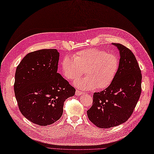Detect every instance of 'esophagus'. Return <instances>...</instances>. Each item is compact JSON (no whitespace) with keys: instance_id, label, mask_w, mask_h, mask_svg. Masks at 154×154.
Listing matches in <instances>:
<instances>
[{"instance_id":"1","label":"esophagus","mask_w":154,"mask_h":154,"mask_svg":"<svg viewBox=\"0 0 154 154\" xmlns=\"http://www.w3.org/2000/svg\"><path fill=\"white\" fill-rule=\"evenodd\" d=\"M83 93H82V92H81V91H79V90H76V91H75V95L76 96H81V95H82Z\"/></svg>"}]
</instances>
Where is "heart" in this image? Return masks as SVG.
Listing matches in <instances>:
<instances>
[{"instance_id":"obj_1","label":"heart","mask_w":154,"mask_h":154,"mask_svg":"<svg viewBox=\"0 0 154 154\" xmlns=\"http://www.w3.org/2000/svg\"><path fill=\"white\" fill-rule=\"evenodd\" d=\"M119 66L116 54L94 48L79 51L73 58L65 56L61 62L62 73L68 80L78 78L85 70L86 76L74 82L75 86L81 90L108 88L114 80Z\"/></svg>"}]
</instances>
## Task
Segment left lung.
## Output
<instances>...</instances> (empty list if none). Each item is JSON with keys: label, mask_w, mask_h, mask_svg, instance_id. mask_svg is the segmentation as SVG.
Here are the masks:
<instances>
[{"label": "left lung", "mask_w": 154, "mask_h": 154, "mask_svg": "<svg viewBox=\"0 0 154 154\" xmlns=\"http://www.w3.org/2000/svg\"><path fill=\"white\" fill-rule=\"evenodd\" d=\"M119 51L117 75L110 86L93 94V105L87 111L91 122L100 128H110L128 121L141 92V73L134 54L121 44L112 43Z\"/></svg>", "instance_id": "obj_1"}]
</instances>
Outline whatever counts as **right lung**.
<instances>
[{"mask_svg":"<svg viewBox=\"0 0 154 154\" xmlns=\"http://www.w3.org/2000/svg\"><path fill=\"white\" fill-rule=\"evenodd\" d=\"M60 53L55 49L27 54L16 68L14 90L21 113L40 126L60 119L65 101L75 89L58 71Z\"/></svg>","mask_w":154,"mask_h":154,"instance_id":"add662e5","label":"right lung"}]
</instances>
